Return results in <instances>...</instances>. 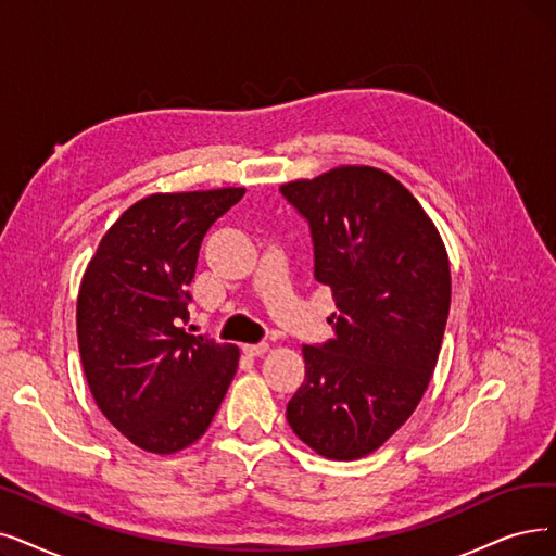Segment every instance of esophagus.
Instances as JSON below:
<instances>
[{"label": "esophagus", "instance_id": "obj_1", "mask_svg": "<svg viewBox=\"0 0 556 556\" xmlns=\"http://www.w3.org/2000/svg\"><path fill=\"white\" fill-rule=\"evenodd\" d=\"M241 349H243V353L251 355V358H260V355H264L266 351H269V344H266V342H260V344H243Z\"/></svg>", "mask_w": 556, "mask_h": 556}]
</instances>
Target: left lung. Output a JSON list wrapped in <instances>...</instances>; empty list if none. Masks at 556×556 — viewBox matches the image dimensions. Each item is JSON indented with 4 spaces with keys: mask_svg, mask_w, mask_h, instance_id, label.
<instances>
[{
    "mask_svg": "<svg viewBox=\"0 0 556 556\" xmlns=\"http://www.w3.org/2000/svg\"><path fill=\"white\" fill-rule=\"evenodd\" d=\"M280 191L307 218L315 278L338 307L336 338L303 344L305 381L287 421L324 458H363L429 388L452 301L447 249L417 198L381 168L338 166Z\"/></svg>",
    "mask_w": 556,
    "mask_h": 556,
    "instance_id": "8db88e82",
    "label": "left lung"
}]
</instances>
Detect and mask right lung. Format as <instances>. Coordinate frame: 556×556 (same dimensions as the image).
<instances>
[{"mask_svg":"<svg viewBox=\"0 0 556 556\" xmlns=\"http://www.w3.org/2000/svg\"><path fill=\"white\" fill-rule=\"evenodd\" d=\"M243 187L152 193L121 214L88 262L77 342L102 415L131 445L175 454L201 438L239 365L235 344L182 328L198 251Z\"/></svg>","mask_w":556,"mask_h":556,"instance_id":"obj_1","label":"right lung"}]
</instances>
